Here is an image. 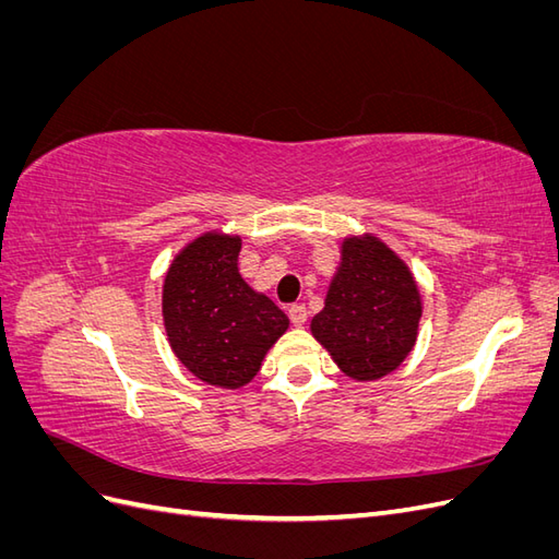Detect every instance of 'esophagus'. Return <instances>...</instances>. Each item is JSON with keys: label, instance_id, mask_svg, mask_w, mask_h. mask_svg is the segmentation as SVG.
Masks as SVG:
<instances>
[{"label": "esophagus", "instance_id": "1", "mask_svg": "<svg viewBox=\"0 0 559 559\" xmlns=\"http://www.w3.org/2000/svg\"><path fill=\"white\" fill-rule=\"evenodd\" d=\"M289 317H292L296 326H302L308 321V310H306V306H302V302H294V306L289 308Z\"/></svg>", "mask_w": 559, "mask_h": 559}]
</instances>
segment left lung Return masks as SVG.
Masks as SVG:
<instances>
[{
  "mask_svg": "<svg viewBox=\"0 0 559 559\" xmlns=\"http://www.w3.org/2000/svg\"><path fill=\"white\" fill-rule=\"evenodd\" d=\"M421 296L411 267L373 233L349 235L310 331L337 368L370 382L396 370L413 352Z\"/></svg>",
  "mask_w": 559,
  "mask_h": 559,
  "instance_id": "1",
  "label": "left lung"
}]
</instances>
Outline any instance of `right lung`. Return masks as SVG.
Wrapping results in <instances>:
<instances>
[{"instance_id": "1", "label": "right lung", "mask_w": 559, "mask_h": 559, "mask_svg": "<svg viewBox=\"0 0 559 559\" xmlns=\"http://www.w3.org/2000/svg\"><path fill=\"white\" fill-rule=\"evenodd\" d=\"M240 235L207 230L173 259L163 282V321L177 359L214 386L240 389L289 329L265 294L238 270Z\"/></svg>"}]
</instances>
